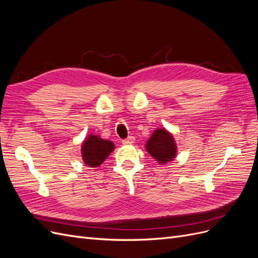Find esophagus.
Here are the masks:
<instances>
[{
  "label": "esophagus",
  "mask_w": 258,
  "mask_h": 258,
  "mask_svg": "<svg viewBox=\"0 0 258 258\" xmlns=\"http://www.w3.org/2000/svg\"><path fill=\"white\" fill-rule=\"evenodd\" d=\"M135 141H136L135 137H129L128 139L123 140V141H122V144H124V145H131V144H134V143H135Z\"/></svg>",
  "instance_id": "1"
}]
</instances>
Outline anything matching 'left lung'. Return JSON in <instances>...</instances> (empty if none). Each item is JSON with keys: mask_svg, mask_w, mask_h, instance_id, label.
I'll return each mask as SVG.
<instances>
[{"mask_svg": "<svg viewBox=\"0 0 258 258\" xmlns=\"http://www.w3.org/2000/svg\"><path fill=\"white\" fill-rule=\"evenodd\" d=\"M145 150L159 165L173 161L177 155L174 137L166 128L154 130L151 138L146 141Z\"/></svg>", "mask_w": 258, "mask_h": 258, "instance_id": "obj_1", "label": "left lung"}]
</instances>
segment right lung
<instances>
[{
  "label": "right lung",
  "mask_w": 258,
  "mask_h": 258,
  "mask_svg": "<svg viewBox=\"0 0 258 258\" xmlns=\"http://www.w3.org/2000/svg\"><path fill=\"white\" fill-rule=\"evenodd\" d=\"M115 150V144L99 137L98 135H88L82 142L81 154L85 165L90 168L100 167Z\"/></svg>",
  "instance_id": "add662e5"
}]
</instances>
